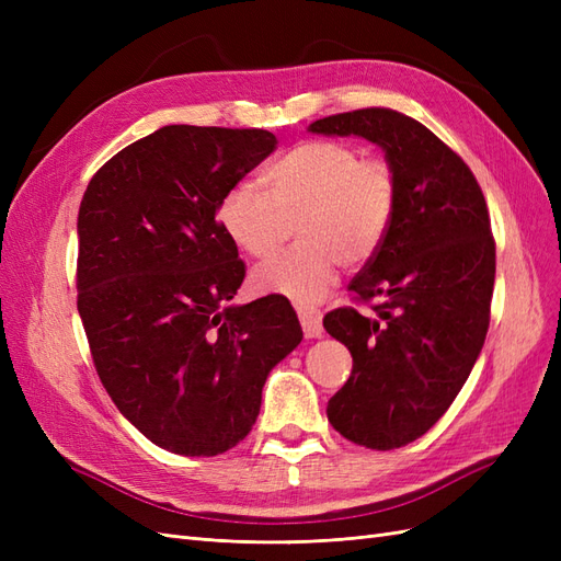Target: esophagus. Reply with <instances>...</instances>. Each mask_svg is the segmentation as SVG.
<instances>
[{"mask_svg": "<svg viewBox=\"0 0 561 561\" xmlns=\"http://www.w3.org/2000/svg\"><path fill=\"white\" fill-rule=\"evenodd\" d=\"M301 330L307 339H318L322 334V313L318 309H297Z\"/></svg>", "mask_w": 561, "mask_h": 561, "instance_id": "obj_1", "label": "esophagus"}]
</instances>
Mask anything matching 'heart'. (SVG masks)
<instances>
[{
  "label": "heart",
  "instance_id": "obj_1",
  "mask_svg": "<svg viewBox=\"0 0 561 561\" xmlns=\"http://www.w3.org/2000/svg\"><path fill=\"white\" fill-rule=\"evenodd\" d=\"M266 194L236 184L219 198L225 233L254 260L276 254L297 227L299 243L254 268L252 287L297 304L330 293L339 264L375 257L398 208V175L386 159H363L336 140H307L262 173Z\"/></svg>",
  "mask_w": 561,
  "mask_h": 561
}]
</instances>
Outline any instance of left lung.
I'll list each match as a JSON object with an SVG mask.
<instances>
[{
  "label": "left lung",
  "mask_w": 561,
  "mask_h": 561,
  "mask_svg": "<svg viewBox=\"0 0 561 561\" xmlns=\"http://www.w3.org/2000/svg\"><path fill=\"white\" fill-rule=\"evenodd\" d=\"M322 135H360L398 175L393 222L348 290L375 316L342 307L322 318L353 355L328 402L336 433L367 449H398L443 416L484 346L496 243L478 180L416 118L365 107L318 118Z\"/></svg>",
  "instance_id": "obj_1"
}]
</instances>
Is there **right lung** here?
Here are the masks:
<instances>
[{
    "label": "right lung",
    "instance_id": "right-lung-1",
    "mask_svg": "<svg viewBox=\"0 0 561 561\" xmlns=\"http://www.w3.org/2000/svg\"><path fill=\"white\" fill-rule=\"evenodd\" d=\"M278 140L262 128L163 126L91 178L77 309L114 404L157 447L217 456L252 431L266 375L301 342L290 304L227 307L245 278L217 222Z\"/></svg>",
    "mask_w": 561,
    "mask_h": 561
}]
</instances>
